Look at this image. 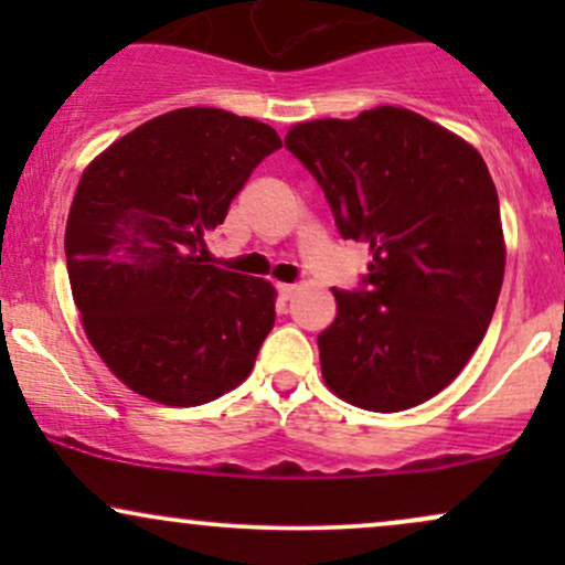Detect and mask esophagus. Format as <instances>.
<instances>
[{
  "mask_svg": "<svg viewBox=\"0 0 565 565\" xmlns=\"http://www.w3.org/2000/svg\"><path fill=\"white\" fill-rule=\"evenodd\" d=\"M278 297H281V300H291V297H295V291H297V287L295 284H278Z\"/></svg>",
  "mask_w": 565,
  "mask_h": 565,
  "instance_id": "obj_1",
  "label": "esophagus"
}]
</instances>
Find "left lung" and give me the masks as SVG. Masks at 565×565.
<instances>
[{"label": "left lung", "mask_w": 565, "mask_h": 565, "mask_svg": "<svg viewBox=\"0 0 565 565\" xmlns=\"http://www.w3.org/2000/svg\"><path fill=\"white\" fill-rule=\"evenodd\" d=\"M284 142L319 180L342 236L372 255L364 289H332L323 382L366 412L433 398L481 345L502 289L508 249L483 157L398 106L300 121Z\"/></svg>", "instance_id": "left-lung-1"}]
</instances>
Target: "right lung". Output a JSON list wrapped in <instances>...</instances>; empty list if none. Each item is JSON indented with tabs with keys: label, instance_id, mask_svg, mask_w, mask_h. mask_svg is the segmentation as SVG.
Segmentation results:
<instances>
[{
	"label": "right lung",
	"instance_id": "add662e5",
	"mask_svg": "<svg viewBox=\"0 0 565 565\" xmlns=\"http://www.w3.org/2000/svg\"><path fill=\"white\" fill-rule=\"evenodd\" d=\"M276 148L263 121L191 106L135 127L82 172L66 223L71 295L129 391L199 406L249 377L276 289L204 265V236Z\"/></svg>",
	"mask_w": 565,
	"mask_h": 565
}]
</instances>
